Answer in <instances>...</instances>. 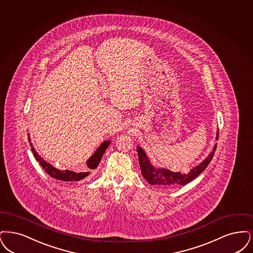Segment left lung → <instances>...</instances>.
Masks as SVG:
<instances>
[{"label":"left lung","mask_w":253,"mask_h":253,"mask_svg":"<svg viewBox=\"0 0 253 253\" xmlns=\"http://www.w3.org/2000/svg\"><path fill=\"white\" fill-rule=\"evenodd\" d=\"M216 140H218V130L216 132ZM215 149L216 144H214L211 152L207 158H205L204 161H202L199 165L191 169L189 173L182 174L180 172H172L169 169L155 167L149 161L143 148L141 146H137L142 176L151 185H161L165 187L182 186L195 179L209 165L211 161L212 160Z\"/></svg>","instance_id":"1"}]
</instances>
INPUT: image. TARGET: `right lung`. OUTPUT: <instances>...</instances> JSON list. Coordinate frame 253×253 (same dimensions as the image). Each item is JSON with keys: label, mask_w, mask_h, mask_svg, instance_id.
I'll return each instance as SVG.
<instances>
[{"label": "right lung", "mask_w": 253, "mask_h": 253, "mask_svg": "<svg viewBox=\"0 0 253 253\" xmlns=\"http://www.w3.org/2000/svg\"><path fill=\"white\" fill-rule=\"evenodd\" d=\"M28 141H29V144L31 146V150H32V153H33L35 159L39 162V164L43 168L44 171L49 176L54 177L55 179L62 180V181H79V180L84 179L85 177H87L90 174L89 171L75 172V171H71V170H60V169L55 168V166H53L51 164L44 161L43 159L35 150L32 143H31L29 134H28ZM110 144V140H107V141H104L103 143L99 145L98 148L95 150V152L91 155L90 158L86 162L88 169L93 170V169L97 168L103 155H104L105 151L107 150V148L109 147Z\"/></svg>", "instance_id": "right-lung-1"}]
</instances>
